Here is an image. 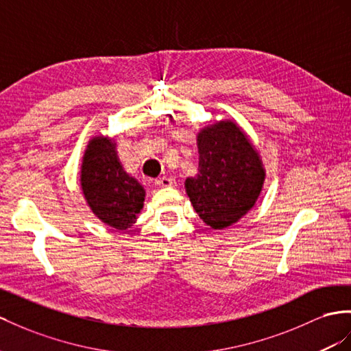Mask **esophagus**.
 <instances>
[{
	"label": "esophagus",
	"mask_w": 351,
	"mask_h": 351,
	"mask_svg": "<svg viewBox=\"0 0 351 351\" xmlns=\"http://www.w3.org/2000/svg\"><path fill=\"white\" fill-rule=\"evenodd\" d=\"M156 185L157 186H175L176 181L173 178H169V176H161L158 179H156Z\"/></svg>",
	"instance_id": "esophagus-1"
}]
</instances>
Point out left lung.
<instances>
[{
    "label": "left lung",
    "instance_id": "1",
    "mask_svg": "<svg viewBox=\"0 0 351 351\" xmlns=\"http://www.w3.org/2000/svg\"><path fill=\"white\" fill-rule=\"evenodd\" d=\"M199 173L185 179L194 210L213 230L227 228L254 208L265 181L261 157L237 123L223 120L197 134Z\"/></svg>",
    "mask_w": 351,
    "mask_h": 351
}]
</instances>
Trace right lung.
Returning a JSON list of instances; mask_svg holds the SVG:
<instances>
[{"label":"right lung","mask_w":351,"mask_h":351,"mask_svg":"<svg viewBox=\"0 0 351 351\" xmlns=\"http://www.w3.org/2000/svg\"><path fill=\"white\" fill-rule=\"evenodd\" d=\"M80 181L88 208L106 226L123 231L136 222L145 190L123 169L111 138L99 134L88 141Z\"/></svg>","instance_id":"right-lung-1"}]
</instances>
